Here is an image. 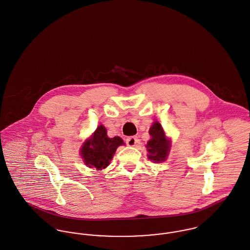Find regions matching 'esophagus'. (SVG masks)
<instances>
[{
  "instance_id": "obj_1",
  "label": "esophagus",
  "mask_w": 250,
  "mask_h": 250,
  "mask_svg": "<svg viewBox=\"0 0 250 250\" xmlns=\"http://www.w3.org/2000/svg\"><path fill=\"white\" fill-rule=\"evenodd\" d=\"M137 141V136H129L126 138V143L128 146H136Z\"/></svg>"
}]
</instances>
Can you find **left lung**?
Instances as JSON below:
<instances>
[{"label":"left lung","mask_w":250,"mask_h":250,"mask_svg":"<svg viewBox=\"0 0 250 250\" xmlns=\"http://www.w3.org/2000/svg\"><path fill=\"white\" fill-rule=\"evenodd\" d=\"M152 138L147 142V150L149 152L148 158L155 161L160 162L165 160L170 150V141L166 139L163 129L159 122H155L149 131Z\"/></svg>","instance_id":"8db88e82"}]
</instances>
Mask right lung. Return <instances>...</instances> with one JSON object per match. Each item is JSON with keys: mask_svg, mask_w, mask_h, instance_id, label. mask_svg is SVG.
<instances>
[{"mask_svg": "<svg viewBox=\"0 0 250 250\" xmlns=\"http://www.w3.org/2000/svg\"><path fill=\"white\" fill-rule=\"evenodd\" d=\"M123 144L119 136L110 138L107 136V130L100 125L90 140H87L81 151V156L86 165L97 170L106 168L114 157L116 148Z\"/></svg>", "mask_w": 250, "mask_h": 250, "instance_id": "add662e5", "label": "right lung"}]
</instances>
